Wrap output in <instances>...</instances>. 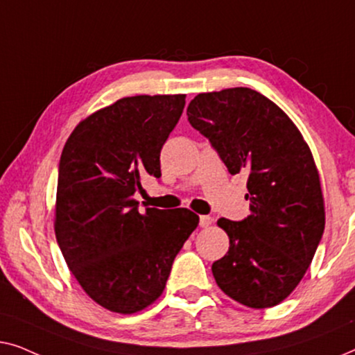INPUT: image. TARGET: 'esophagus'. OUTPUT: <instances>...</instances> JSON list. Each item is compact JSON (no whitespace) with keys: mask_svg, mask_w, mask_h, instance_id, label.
<instances>
[{"mask_svg":"<svg viewBox=\"0 0 355 355\" xmlns=\"http://www.w3.org/2000/svg\"><path fill=\"white\" fill-rule=\"evenodd\" d=\"M212 222H214V218L209 217V216H201V218H199V225H201L202 228L211 227Z\"/></svg>","mask_w":355,"mask_h":355,"instance_id":"obj_1","label":"esophagus"}]
</instances>
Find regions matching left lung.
<instances>
[{
  "mask_svg": "<svg viewBox=\"0 0 355 355\" xmlns=\"http://www.w3.org/2000/svg\"><path fill=\"white\" fill-rule=\"evenodd\" d=\"M187 116L230 173H248L251 214L241 222L217 220L230 248L212 263L216 283L246 307L277 306L306 275L325 230L311 148L291 119L251 88L198 94Z\"/></svg>",
  "mask_w": 355,
  "mask_h": 355,
  "instance_id": "1",
  "label": "left lung"
}]
</instances>
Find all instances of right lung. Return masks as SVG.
Here are the masks:
<instances>
[{
    "label": "right lung",
    "mask_w": 355,
    "mask_h": 355,
    "mask_svg": "<svg viewBox=\"0 0 355 355\" xmlns=\"http://www.w3.org/2000/svg\"><path fill=\"white\" fill-rule=\"evenodd\" d=\"M187 94L128 96L83 119L59 161L54 232L67 267L94 302L137 313L161 296L199 217L138 211L144 175L161 177V149Z\"/></svg>",
    "instance_id": "1"
}]
</instances>
